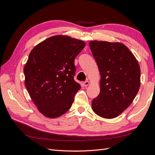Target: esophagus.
<instances>
[{
    "instance_id": "obj_1",
    "label": "esophagus",
    "mask_w": 155,
    "mask_h": 155,
    "mask_svg": "<svg viewBox=\"0 0 155 155\" xmlns=\"http://www.w3.org/2000/svg\"><path fill=\"white\" fill-rule=\"evenodd\" d=\"M89 85H90V83H89V81H85V82L83 83V85L85 86V87H87V86H88Z\"/></svg>"
}]
</instances>
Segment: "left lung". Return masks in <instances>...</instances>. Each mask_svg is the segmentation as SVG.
<instances>
[{
    "label": "left lung",
    "mask_w": 155,
    "mask_h": 155,
    "mask_svg": "<svg viewBox=\"0 0 155 155\" xmlns=\"http://www.w3.org/2000/svg\"><path fill=\"white\" fill-rule=\"evenodd\" d=\"M100 73V92L92 109L101 118H116L132 104L140 87V67L133 54L119 42L91 41Z\"/></svg>",
    "instance_id": "obj_1"
}]
</instances>
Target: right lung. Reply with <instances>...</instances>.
Instances as JSON below:
<instances>
[{
	"mask_svg": "<svg viewBox=\"0 0 155 155\" xmlns=\"http://www.w3.org/2000/svg\"><path fill=\"white\" fill-rule=\"evenodd\" d=\"M85 46L83 41L58 35L30 51L24 67L25 84L37 109L47 118H58L71 107L81 88L74 79V59Z\"/></svg>",
	"mask_w": 155,
	"mask_h": 155,
	"instance_id": "add662e5",
	"label": "right lung"
}]
</instances>
